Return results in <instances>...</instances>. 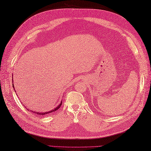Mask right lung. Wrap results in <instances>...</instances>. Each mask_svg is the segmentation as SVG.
<instances>
[{"mask_svg": "<svg viewBox=\"0 0 151 151\" xmlns=\"http://www.w3.org/2000/svg\"><path fill=\"white\" fill-rule=\"evenodd\" d=\"M13 87H14V85H13ZM62 101L60 102V104L58 106L56 107V108H55V109L54 110H51V111H49V112H45V113H41V112H36V114L37 115H45V114H50V113H52V112H55V111H56L58 109H60V106H61V104H62Z\"/></svg>", "mask_w": 151, "mask_h": 151, "instance_id": "obj_1", "label": "right lung"}]
</instances>
